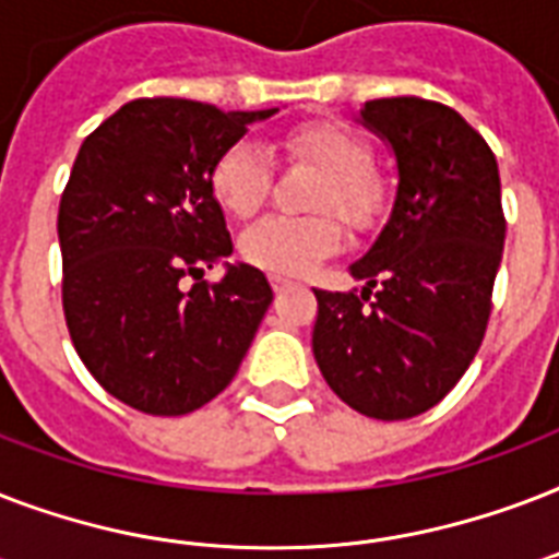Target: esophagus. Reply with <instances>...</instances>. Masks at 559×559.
<instances>
[{
    "label": "esophagus",
    "instance_id": "34e87169",
    "mask_svg": "<svg viewBox=\"0 0 559 559\" xmlns=\"http://www.w3.org/2000/svg\"><path fill=\"white\" fill-rule=\"evenodd\" d=\"M270 281H272V289H275V293H284V289L293 287V281L284 278V275H272Z\"/></svg>",
    "mask_w": 559,
    "mask_h": 559
}]
</instances>
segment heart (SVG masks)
I'll use <instances>...</instances> for the list:
<instances>
[{
	"label": "heart",
	"instance_id": "1",
	"mask_svg": "<svg viewBox=\"0 0 559 559\" xmlns=\"http://www.w3.org/2000/svg\"><path fill=\"white\" fill-rule=\"evenodd\" d=\"M293 159L313 165L324 182L313 211H336L348 226L368 231L389 214V188L371 170V147L348 127L333 121H310L284 135ZM272 186L270 151L252 139H240L219 153L211 168V193L235 217L261 209ZM342 249V226L331 214L289 219L263 217L240 235L246 263L272 275H307Z\"/></svg>",
	"mask_w": 559,
	"mask_h": 559
}]
</instances>
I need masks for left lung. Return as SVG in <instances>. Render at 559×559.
I'll list each match as a JSON object with an SVG mask.
<instances>
[{
  "label": "left lung",
  "mask_w": 559,
  "mask_h": 559,
  "mask_svg": "<svg viewBox=\"0 0 559 559\" xmlns=\"http://www.w3.org/2000/svg\"><path fill=\"white\" fill-rule=\"evenodd\" d=\"M359 121L397 159L389 223L350 275L359 293L313 289V357L340 400L377 420L441 403L490 319L504 246L499 165L455 112L426 98H377Z\"/></svg>",
  "instance_id": "left-lung-1"
}]
</instances>
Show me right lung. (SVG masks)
<instances>
[{
  "label": "right lung",
  "instance_id": "obj_1",
  "mask_svg": "<svg viewBox=\"0 0 559 559\" xmlns=\"http://www.w3.org/2000/svg\"><path fill=\"white\" fill-rule=\"evenodd\" d=\"M275 112L139 98L78 151L57 214L66 328L92 377L144 415H188L217 397L272 305L261 270L226 261L211 168ZM217 262L227 275L202 282Z\"/></svg>",
  "mask_w": 559,
  "mask_h": 559
}]
</instances>
